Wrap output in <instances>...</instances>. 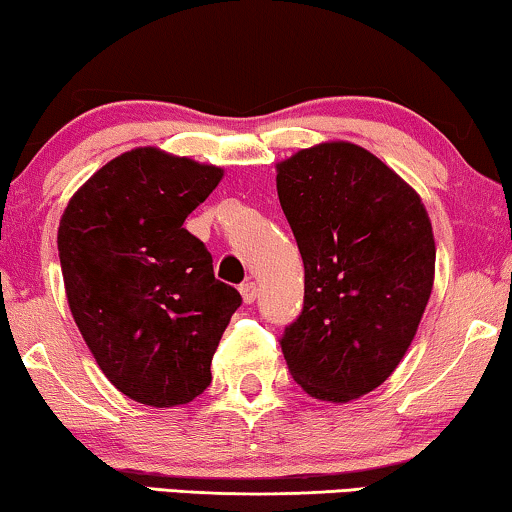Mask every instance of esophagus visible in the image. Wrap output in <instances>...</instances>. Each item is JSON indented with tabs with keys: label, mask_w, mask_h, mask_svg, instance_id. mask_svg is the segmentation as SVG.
<instances>
[{
	"label": "esophagus",
	"mask_w": 512,
	"mask_h": 512,
	"mask_svg": "<svg viewBox=\"0 0 512 512\" xmlns=\"http://www.w3.org/2000/svg\"><path fill=\"white\" fill-rule=\"evenodd\" d=\"M240 293H242V300L244 303H254L256 300V296H258V286H256V282H244L242 286H240Z\"/></svg>",
	"instance_id": "esophagus-1"
}]
</instances>
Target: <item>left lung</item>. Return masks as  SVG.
<instances>
[{
    "mask_svg": "<svg viewBox=\"0 0 512 512\" xmlns=\"http://www.w3.org/2000/svg\"><path fill=\"white\" fill-rule=\"evenodd\" d=\"M277 195L305 265V305L282 352L305 394L354 401L408 352L431 298L436 242L419 193L352 142L277 163Z\"/></svg>",
    "mask_w": 512,
    "mask_h": 512,
    "instance_id": "8db88e82",
    "label": "left lung"
}]
</instances>
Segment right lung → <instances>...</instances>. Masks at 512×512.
<instances>
[{"instance_id":"add662e5","label":"right lung","mask_w":512,"mask_h":512,"mask_svg":"<svg viewBox=\"0 0 512 512\" xmlns=\"http://www.w3.org/2000/svg\"><path fill=\"white\" fill-rule=\"evenodd\" d=\"M223 170L156 146L100 167L65 207L58 251L69 310L97 366L132 401L191 403L242 298L184 228Z\"/></svg>"}]
</instances>
